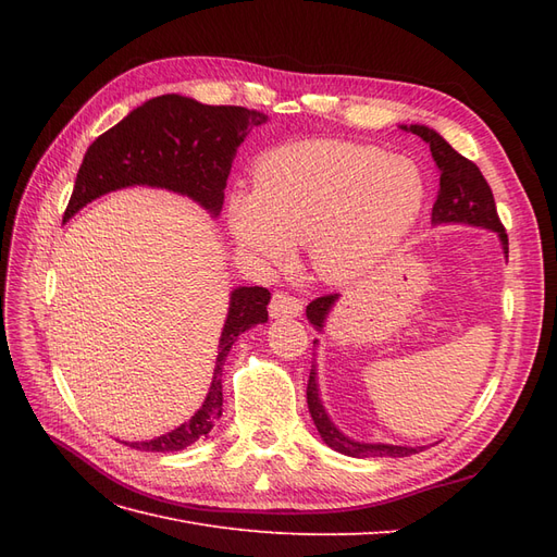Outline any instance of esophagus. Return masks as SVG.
Wrapping results in <instances>:
<instances>
[{
    "mask_svg": "<svg viewBox=\"0 0 557 557\" xmlns=\"http://www.w3.org/2000/svg\"><path fill=\"white\" fill-rule=\"evenodd\" d=\"M301 313V299L288 293H276L269 305V315L272 318H295Z\"/></svg>",
    "mask_w": 557,
    "mask_h": 557,
    "instance_id": "esophagus-1",
    "label": "esophagus"
}]
</instances>
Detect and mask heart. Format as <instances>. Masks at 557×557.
<instances>
[{
    "label": "heart",
    "mask_w": 557,
    "mask_h": 557,
    "mask_svg": "<svg viewBox=\"0 0 557 557\" xmlns=\"http://www.w3.org/2000/svg\"><path fill=\"white\" fill-rule=\"evenodd\" d=\"M418 166L350 141H299L267 153L252 193L230 199L239 248L269 264L309 242V262L325 281H350L391 252L423 207Z\"/></svg>",
    "instance_id": "obj_1"
}]
</instances>
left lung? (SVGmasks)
<instances>
[{
  "label": "left lung",
  "mask_w": 557,
  "mask_h": 557,
  "mask_svg": "<svg viewBox=\"0 0 557 557\" xmlns=\"http://www.w3.org/2000/svg\"><path fill=\"white\" fill-rule=\"evenodd\" d=\"M413 134H418L420 139L430 144L432 158L440 166V195H436V201L432 207V223L442 225V223H467V225H476V227H487L499 232V239L504 244V250L509 252V239H507V230H504L497 207H495V197L491 185L483 178L479 166L460 156L444 137H440L434 129L425 125H411L404 127ZM339 299V295H323L315 297L311 305L307 307V318L320 330L325 323V318L332 309L334 301ZM307 401H309V411L313 423L323 436V442L339 450L344 455H350V458H407V455L418 453L420 448H409V446H393V444H360L352 442L348 436H344L339 430L332 425V420L327 418L323 404H320L318 397V385H315V364H311V374H309V385H307Z\"/></svg>",
  "instance_id": "obj_1"
}]
</instances>
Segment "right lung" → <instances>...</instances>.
I'll return each mask as SVG.
<instances>
[{"mask_svg": "<svg viewBox=\"0 0 557 557\" xmlns=\"http://www.w3.org/2000/svg\"><path fill=\"white\" fill-rule=\"evenodd\" d=\"M267 115L244 107H209L190 97L162 95L148 99L121 123L90 144L76 174L74 193L64 209V221L97 199L127 185H153L199 201L213 215L221 213L232 160L252 127ZM267 288H237L218 344L213 381L201 409L181 428L158 440L127 444L137 450H183L207 436L223 416V364L237 336L252 325L267 323Z\"/></svg>", "mask_w": 557, "mask_h": 557, "instance_id": "right-lung-1", "label": "right lung"}]
</instances>
